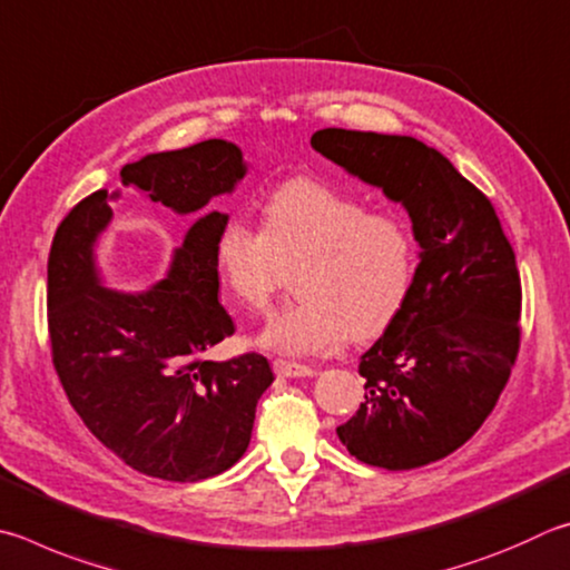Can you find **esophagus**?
Returning <instances> with one entry per match:
<instances>
[{"mask_svg":"<svg viewBox=\"0 0 570 570\" xmlns=\"http://www.w3.org/2000/svg\"><path fill=\"white\" fill-rule=\"evenodd\" d=\"M273 371L277 377H311L315 371L301 363H291V361H275Z\"/></svg>","mask_w":570,"mask_h":570,"instance_id":"1","label":"esophagus"}]
</instances>
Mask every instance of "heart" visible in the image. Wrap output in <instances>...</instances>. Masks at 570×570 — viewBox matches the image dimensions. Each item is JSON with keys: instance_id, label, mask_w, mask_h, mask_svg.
Returning <instances> with one entry per match:
<instances>
[{"instance_id": "1", "label": "heart", "mask_w": 570, "mask_h": 570, "mask_svg": "<svg viewBox=\"0 0 570 570\" xmlns=\"http://www.w3.org/2000/svg\"><path fill=\"white\" fill-rule=\"evenodd\" d=\"M215 275L243 311H265L295 269V305L267 317L257 345L287 357L325 355L347 335L383 333L411 293L415 243L401 217L371 213L361 197L315 179L279 185L263 229L227 217L213 247Z\"/></svg>"}]
</instances>
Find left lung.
Returning a JSON list of instances; mask_svg holds the SVG:
<instances>
[{
	"mask_svg": "<svg viewBox=\"0 0 570 570\" xmlns=\"http://www.w3.org/2000/svg\"><path fill=\"white\" fill-rule=\"evenodd\" d=\"M311 145L403 205L421 247L405 305L361 355L365 403L337 438L387 471L441 461L483 425L515 363L513 247L491 199L421 139L327 127Z\"/></svg>",
	"mask_w": 570,
	"mask_h": 570,
	"instance_id": "left-lung-1",
	"label": "left lung"
}]
</instances>
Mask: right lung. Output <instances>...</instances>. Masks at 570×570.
<instances>
[{"label":"right lung","instance_id":"1","mask_svg":"<svg viewBox=\"0 0 570 570\" xmlns=\"http://www.w3.org/2000/svg\"><path fill=\"white\" fill-rule=\"evenodd\" d=\"M247 175L227 139L145 155L119 169L125 187L193 215L165 277L145 291L107 287L97 243L119 189L85 197L57 227L47 263V311L59 381L85 425L135 471L193 483L245 455L255 407L275 375L263 355L203 361L235 333L217 301L213 247L229 217L207 205Z\"/></svg>","mask_w":570,"mask_h":570}]
</instances>
